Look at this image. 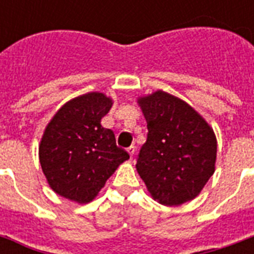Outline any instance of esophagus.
<instances>
[{
	"label": "esophagus",
	"mask_w": 254,
	"mask_h": 254,
	"mask_svg": "<svg viewBox=\"0 0 254 254\" xmlns=\"http://www.w3.org/2000/svg\"><path fill=\"white\" fill-rule=\"evenodd\" d=\"M127 153H129V155H130V158H133V155H134L135 153V147L134 146L127 147Z\"/></svg>",
	"instance_id": "34e87169"
}]
</instances>
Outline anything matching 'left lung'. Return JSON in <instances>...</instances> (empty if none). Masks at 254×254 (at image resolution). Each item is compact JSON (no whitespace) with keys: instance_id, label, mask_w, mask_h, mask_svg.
Listing matches in <instances>:
<instances>
[{"instance_id":"1","label":"left lung","mask_w":254,"mask_h":254,"mask_svg":"<svg viewBox=\"0 0 254 254\" xmlns=\"http://www.w3.org/2000/svg\"><path fill=\"white\" fill-rule=\"evenodd\" d=\"M147 138L137 155V171L163 205H179L200 192L212 177L216 138L204 119L183 100L157 91L138 100Z\"/></svg>"}]
</instances>
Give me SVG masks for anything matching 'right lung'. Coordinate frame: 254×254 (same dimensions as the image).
<instances>
[{
	"instance_id": "right-lung-1",
	"label": "right lung",
	"mask_w": 254,
	"mask_h": 254,
	"mask_svg": "<svg viewBox=\"0 0 254 254\" xmlns=\"http://www.w3.org/2000/svg\"><path fill=\"white\" fill-rule=\"evenodd\" d=\"M112 100L91 92L65 103L50 121L39 161L50 187L69 200L88 203L120 163L129 159L116 145L113 130L101 127Z\"/></svg>"
}]
</instances>
